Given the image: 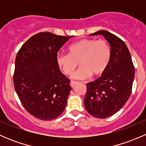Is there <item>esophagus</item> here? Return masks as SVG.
Returning <instances> with one entry per match:
<instances>
[{"mask_svg": "<svg viewBox=\"0 0 146 146\" xmlns=\"http://www.w3.org/2000/svg\"><path fill=\"white\" fill-rule=\"evenodd\" d=\"M77 83H78L77 82L73 81V80H71V81L70 82V86H71V88H73V87H74Z\"/></svg>", "mask_w": 146, "mask_h": 146, "instance_id": "1", "label": "esophagus"}]
</instances>
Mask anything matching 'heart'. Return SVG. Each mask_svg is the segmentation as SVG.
I'll list each match as a JSON object with an SVG mask.
<instances>
[{"label": "heart", "mask_w": 146, "mask_h": 146, "mask_svg": "<svg viewBox=\"0 0 146 146\" xmlns=\"http://www.w3.org/2000/svg\"><path fill=\"white\" fill-rule=\"evenodd\" d=\"M111 58V48L105 40L84 39L72 44L67 54H58L56 63L66 75L70 76L78 65L80 67L72 78L84 80L91 75H101L107 68Z\"/></svg>", "instance_id": "obj_1"}]
</instances>
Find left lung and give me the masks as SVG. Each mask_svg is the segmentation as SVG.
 I'll return each instance as SVG.
<instances>
[{
	"mask_svg": "<svg viewBox=\"0 0 146 146\" xmlns=\"http://www.w3.org/2000/svg\"><path fill=\"white\" fill-rule=\"evenodd\" d=\"M102 35L110 44L111 58L100 77L87 84L84 105L90 115L104 119L119 111L129 100L135 69L130 52L120 38L105 30L90 35Z\"/></svg>",
	"mask_w": 146,
	"mask_h": 146,
	"instance_id": "left-lung-1",
	"label": "left lung"
}]
</instances>
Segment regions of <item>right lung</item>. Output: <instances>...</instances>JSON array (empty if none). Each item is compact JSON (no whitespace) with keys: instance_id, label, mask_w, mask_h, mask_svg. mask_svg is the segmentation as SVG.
I'll use <instances>...</instances> for the list:
<instances>
[{"instance_id":"1","label":"right lung","mask_w":146,"mask_h":146,"mask_svg":"<svg viewBox=\"0 0 146 146\" xmlns=\"http://www.w3.org/2000/svg\"><path fill=\"white\" fill-rule=\"evenodd\" d=\"M71 37L39 32L22 46L16 56L15 92L25 110L41 120L56 119L66 108L71 87L57 65L56 56Z\"/></svg>"}]
</instances>
